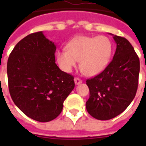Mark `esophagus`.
<instances>
[{
    "label": "esophagus",
    "mask_w": 146,
    "mask_h": 146,
    "mask_svg": "<svg viewBox=\"0 0 146 146\" xmlns=\"http://www.w3.org/2000/svg\"><path fill=\"white\" fill-rule=\"evenodd\" d=\"M74 81H75V84L77 85V84H80L82 83V80L80 79L78 77H75V78H74Z\"/></svg>",
    "instance_id": "esophagus-1"
}]
</instances>
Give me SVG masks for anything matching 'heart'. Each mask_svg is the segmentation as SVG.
Masks as SVG:
<instances>
[{"label": "heart", "instance_id": "1", "mask_svg": "<svg viewBox=\"0 0 146 146\" xmlns=\"http://www.w3.org/2000/svg\"><path fill=\"white\" fill-rule=\"evenodd\" d=\"M113 52V45L106 36H80L67 44L66 49L57 52L62 70L70 73L80 61V68L88 76H95L106 69Z\"/></svg>", "mask_w": 146, "mask_h": 146}]
</instances>
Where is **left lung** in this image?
<instances>
[{
	"label": "left lung",
	"mask_w": 146,
	"mask_h": 146,
	"mask_svg": "<svg viewBox=\"0 0 146 146\" xmlns=\"http://www.w3.org/2000/svg\"><path fill=\"white\" fill-rule=\"evenodd\" d=\"M116 44L113 60L102 73L86 80L90 97L87 111L100 120L113 119L127 108L138 90L139 58L131 43L113 35Z\"/></svg>",
	"instance_id": "1"
}]
</instances>
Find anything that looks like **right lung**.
<instances>
[{"mask_svg": "<svg viewBox=\"0 0 146 146\" xmlns=\"http://www.w3.org/2000/svg\"><path fill=\"white\" fill-rule=\"evenodd\" d=\"M55 50L53 42L36 32L22 39L8 58L11 98L24 114L39 122L55 119L75 87L73 76L55 63Z\"/></svg>", "mask_w": 146, "mask_h": 146, "instance_id": "right-lung-1", "label": "right lung"}]
</instances>
